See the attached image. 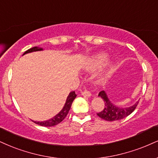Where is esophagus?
<instances>
[{"label": "esophagus", "mask_w": 158, "mask_h": 158, "mask_svg": "<svg viewBox=\"0 0 158 158\" xmlns=\"http://www.w3.org/2000/svg\"><path fill=\"white\" fill-rule=\"evenodd\" d=\"M81 95L85 96V97H90V96H92L91 93L87 90H85L84 91H82V92H81Z\"/></svg>", "instance_id": "1"}]
</instances>
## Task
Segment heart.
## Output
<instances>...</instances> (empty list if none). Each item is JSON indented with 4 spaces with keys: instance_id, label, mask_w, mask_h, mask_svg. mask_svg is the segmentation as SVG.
<instances>
[{
    "instance_id": "1",
    "label": "heart",
    "mask_w": 158,
    "mask_h": 158,
    "mask_svg": "<svg viewBox=\"0 0 158 158\" xmlns=\"http://www.w3.org/2000/svg\"><path fill=\"white\" fill-rule=\"evenodd\" d=\"M107 58V55L104 53H102V54H98L95 57L91 59L90 61H89L88 63L87 64V70H93L95 68H96L98 64L102 63L103 61H104Z\"/></svg>"
}]
</instances>
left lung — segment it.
Here are the masks:
<instances>
[{
  "label": "left lung",
  "mask_w": 158,
  "mask_h": 158,
  "mask_svg": "<svg viewBox=\"0 0 158 158\" xmlns=\"http://www.w3.org/2000/svg\"><path fill=\"white\" fill-rule=\"evenodd\" d=\"M98 96H100L104 102V110L102 112L97 113L98 116L101 118L104 119L107 121H113L121 120V119L124 118L130 115L132 112L135 109L137 105H138V102L135 104L129 107H121L115 105L110 102L107 97V95L104 90L101 91L98 94Z\"/></svg>",
  "instance_id": "obj_1"
}]
</instances>
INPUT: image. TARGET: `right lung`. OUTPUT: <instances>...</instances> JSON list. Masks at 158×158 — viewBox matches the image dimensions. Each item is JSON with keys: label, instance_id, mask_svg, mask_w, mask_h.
<instances>
[{"label": "right lung", "instance_id": "add662e5", "mask_svg": "<svg viewBox=\"0 0 158 158\" xmlns=\"http://www.w3.org/2000/svg\"><path fill=\"white\" fill-rule=\"evenodd\" d=\"M43 48H40V47H33V48L28 49L26 51H25V53L23 55L28 54V53L34 52V51H43ZM77 97V94H75V91H72L68 95L66 99L65 104H64L63 108L61 110V111L58 114H56L54 117H53L52 118L49 119V120L44 121H34L35 123H37L38 125H40L43 127H53L55 125H57L58 123H60L61 121H62L64 119V118L67 116L68 112H69L70 109H71V104L73 103V101L75 99V98Z\"/></svg>", "mask_w": 158, "mask_h": 158}]
</instances>
